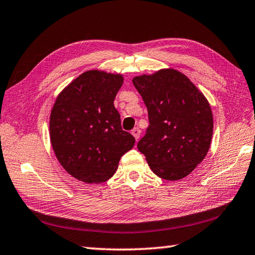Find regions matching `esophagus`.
<instances>
[{
  "instance_id": "34e87169",
  "label": "esophagus",
  "mask_w": 255,
  "mask_h": 255,
  "mask_svg": "<svg viewBox=\"0 0 255 255\" xmlns=\"http://www.w3.org/2000/svg\"><path fill=\"white\" fill-rule=\"evenodd\" d=\"M140 132H141V131H140L139 128H133L132 130H131V135H132L133 137H135L136 140H138V138L140 137Z\"/></svg>"
}]
</instances>
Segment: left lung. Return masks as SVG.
Returning a JSON list of instances; mask_svg holds the SVG:
<instances>
[{"label": "left lung", "instance_id": "8db88e82", "mask_svg": "<svg viewBox=\"0 0 255 255\" xmlns=\"http://www.w3.org/2000/svg\"><path fill=\"white\" fill-rule=\"evenodd\" d=\"M149 126L137 148L159 178L183 179L208 153L214 120L208 100L182 73L163 68L132 79Z\"/></svg>", "mask_w": 255, "mask_h": 255}]
</instances>
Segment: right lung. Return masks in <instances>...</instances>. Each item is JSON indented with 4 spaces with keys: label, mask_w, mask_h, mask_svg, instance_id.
<instances>
[{
    "label": "right lung",
    "mask_w": 255,
    "mask_h": 255,
    "mask_svg": "<svg viewBox=\"0 0 255 255\" xmlns=\"http://www.w3.org/2000/svg\"><path fill=\"white\" fill-rule=\"evenodd\" d=\"M122 74L82 73L56 98L49 136L54 153L68 174L85 183H101L116 173L120 157L135 138L123 130L114 101Z\"/></svg>",
    "instance_id": "add662e5"
}]
</instances>
